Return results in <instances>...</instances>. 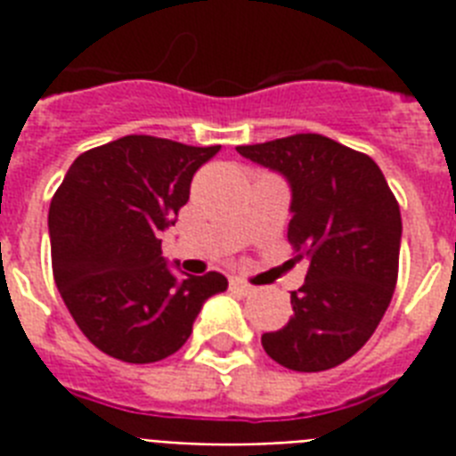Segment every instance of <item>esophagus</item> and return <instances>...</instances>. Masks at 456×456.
Returning <instances> with one entry per match:
<instances>
[{
	"label": "esophagus",
	"mask_w": 456,
	"mask_h": 456,
	"mask_svg": "<svg viewBox=\"0 0 456 456\" xmlns=\"http://www.w3.org/2000/svg\"><path fill=\"white\" fill-rule=\"evenodd\" d=\"M232 291L241 293V296H250V293H256V286H250L248 281H243V279H232Z\"/></svg>",
	"instance_id": "esophagus-1"
}]
</instances>
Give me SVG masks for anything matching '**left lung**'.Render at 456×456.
I'll list each match as a JSON object with an SVG mask.
<instances>
[{"label":"left lung","mask_w":456,"mask_h":456,"mask_svg":"<svg viewBox=\"0 0 456 456\" xmlns=\"http://www.w3.org/2000/svg\"><path fill=\"white\" fill-rule=\"evenodd\" d=\"M291 184L289 241L307 260L291 291L293 317L263 333L265 353L293 371H324L350 360L388 310L397 284L400 206L367 153L322 134L236 146Z\"/></svg>","instance_id":"obj_1"}]
</instances>
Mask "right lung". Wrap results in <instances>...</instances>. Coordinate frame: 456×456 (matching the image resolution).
<instances>
[{"label":"right lung","mask_w":456,"mask_h":456,"mask_svg":"<svg viewBox=\"0 0 456 456\" xmlns=\"http://www.w3.org/2000/svg\"><path fill=\"white\" fill-rule=\"evenodd\" d=\"M220 146L127 134L75 158L49 206L53 281L80 331L130 364L170 357L200 307L227 291L220 272L177 277L160 250L200 165Z\"/></svg>","instance_id":"add662e5"}]
</instances>
